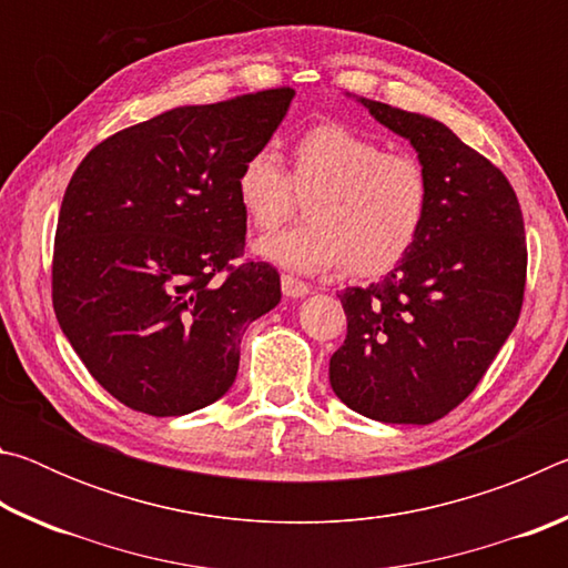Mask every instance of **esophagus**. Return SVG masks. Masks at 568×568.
I'll return each mask as SVG.
<instances>
[{
  "mask_svg": "<svg viewBox=\"0 0 568 568\" xmlns=\"http://www.w3.org/2000/svg\"><path fill=\"white\" fill-rule=\"evenodd\" d=\"M281 285H283V295L285 297H305L307 293H311V285L297 281V277L293 275H283L281 277Z\"/></svg>",
  "mask_w": 568,
  "mask_h": 568,
  "instance_id": "esophagus-1",
  "label": "esophagus"
}]
</instances>
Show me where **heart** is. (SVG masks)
Returning a JSON list of instances; mask_svg holds the SVG:
<instances>
[{
    "mask_svg": "<svg viewBox=\"0 0 568 568\" xmlns=\"http://www.w3.org/2000/svg\"><path fill=\"white\" fill-rule=\"evenodd\" d=\"M295 192L311 223L257 240V255L295 273H321L345 261L361 277L381 275L406 257L426 225L430 175L410 152L343 124H318L293 142L291 175L275 150L250 152L235 195L250 225L275 230L291 217Z\"/></svg>",
    "mask_w": 568,
    "mask_h": 568,
    "instance_id": "heart-1",
    "label": "heart"
}]
</instances>
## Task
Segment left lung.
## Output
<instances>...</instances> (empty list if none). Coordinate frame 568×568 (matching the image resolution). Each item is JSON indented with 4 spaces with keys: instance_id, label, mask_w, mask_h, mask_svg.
I'll list each match as a JSON object with an SVG mask.
<instances>
[{
    "instance_id": "1",
    "label": "left lung",
    "mask_w": 568,
    "mask_h": 568,
    "mask_svg": "<svg viewBox=\"0 0 568 568\" xmlns=\"http://www.w3.org/2000/svg\"><path fill=\"white\" fill-rule=\"evenodd\" d=\"M358 102L418 152L430 210L416 245L386 277L338 295L348 335L331 358V386L365 418L426 426L468 398L516 328L524 217L504 172L444 122Z\"/></svg>"
}]
</instances>
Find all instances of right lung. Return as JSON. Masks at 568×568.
<instances>
[{"label": "right lung", "instance_id": "add662e5", "mask_svg": "<svg viewBox=\"0 0 568 568\" xmlns=\"http://www.w3.org/2000/svg\"><path fill=\"white\" fill-rule=\"evenodd\" d=\"M293 98L277 88L168 110L74 170L54 235V313L128 408L185 416L223 398L245 328L281 303L273 265L235 263L247 230L235 178Z\"/></svg>", "mask_w": 568, "mask_h": 568}]
</instances>
